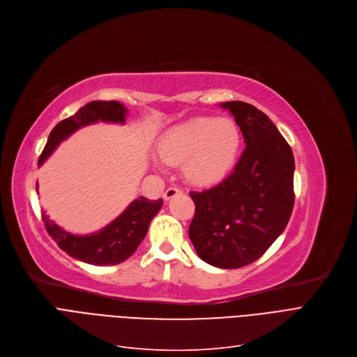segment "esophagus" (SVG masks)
<instances>
[{
    "mask_svg": "<svg viewBox=\"0 0 357 357\" xmlns=\"http://www.w3.org/2000/svg\"><path fill=\"white\" fill-rule=\"evenodd\" d=\"M180 193H181V189L176 188V185H172V188H168V189L164 192V199L168 200V199H172V197L180 195Z\"/></svg>",
    "mask_w": 357,
    "mask_h": 357,
    "instance_id": "obj_1",
    "label": "esophagus"
}]
</instances>
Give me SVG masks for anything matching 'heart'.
Returning <instances> with one entry per match:
<instances>
[{"instance_id": "b5f03b06", "label": "heart", "mask_w": 357, "mask_h": 357, "mask_svg": "<svg viewBox=\"0 0 357 357\" xmlns=\"http://www.w3.org/2000/svg\"><path fill=\"white\" fill-rule=\"evenodd\" d=\"M241 132L231 119L192 117L167 129L157 142L167 164L183 162V173L196 184L222 180L235 164Z\"/></svg>"}]
</instances>
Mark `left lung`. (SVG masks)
<instances>
[{
  "label": "left lung",
  "mask_w": 357,
  "mask_h": 357,
  "mask_svg": "<svg viewBox=\"0 0 357 357\" xmlns=\"http://www.w3.org/2000/svg\"><path fill=\"white\" fill-rule=\"evenodd\" d=\"M245 149L232 173L190 192L189 236L197 256L215 267L238 268L259 260L283 232L294 209L292 149L270 119L244 101H227Z\"/></svg>",
  "instance_id": "8db88e82"
}]
</instances>
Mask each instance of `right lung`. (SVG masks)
<instances>
[{
	"instance_id": "add662e5",
	"label": "right lung",
	"mask_w": 357,
	"mask_h": 357,
	"mask_svg": "<svg viewBox=\"0 0 357 357\" xmlns=\"http://www.w3.org/2000/svg\"><path fill=\"white\" fill-rule=\"evenodd\" d=\"M126 109L119 101H91L82 106L74 116L61 121L50 132L47 142L39 157V165L50 155L61 141L70 137L78 128L105 122H125ZM38 192V184H36ZM162 206V199L149 200L139 197L133 200L129 208L110 225L97 234L77 236L65 232L47 216L43 215V224L58 247L84 263L94 266H113L125 261L138 248L144 236L148 232L151 219L154 218Z\"/></svg>"
}]
</instances>
